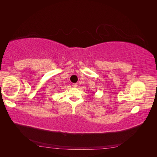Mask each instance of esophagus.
<instances>
[{
  "label": "esophagus",
  "mask_w": 157,
  "mask_h": 157,
  "mask_svg": "<svg viewBox=\"0 0 157 157\" xmlns=\"http://www.w3.org/2000/svg\"><path fill=\"white\" fill-rule=\"evenodd\" d=\"M72 86H73V87L76 88V87H77V86H78V84H77V83H73V84H72Z\"/></svg>",
  "instance_id": "obj_1"
}]
</instances>
